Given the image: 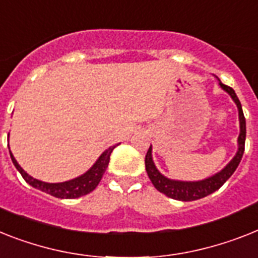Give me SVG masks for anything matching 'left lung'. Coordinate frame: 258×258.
I'll list each match as a JSON object with an SVG mask.
<instances>
[{
  "instance_id": "8db88e82",
  "label": "left lung",
  "mask_w": 258,
  "mask_h": 258,
  "mask_svg": "<svg viewBox=\"0 0 258 258\" xmlns=\"http://www.w3.org/2000/svg\"><path fill=\"white\" fill-rule=\"evenodd\" d=\"M219 85L221 89L225 90L231 95V98L234 100V103H236L238 108L240 135H238L237 154L234 155V158L225 165V168H223L220 172L208 177V179L200 180V181H179V180L168 179V177H165L164 175L159 172L158 168L155 167L154 160H152V148L150 147L147 151V155H146V171H147L148 177H150V180L154 184V187L159 192H162L165 196H168V198L180 200V202H194V200L205 198V196H208V195L213 194L215 190L219 189L233 175V172L238 167L240 162H241L245 150V136H246V123H245V116L244 112H242L241 103H240V100H238L237 95H236L232 87L224 85L221 82H220Z\"/></svg>"
}]
</instances>
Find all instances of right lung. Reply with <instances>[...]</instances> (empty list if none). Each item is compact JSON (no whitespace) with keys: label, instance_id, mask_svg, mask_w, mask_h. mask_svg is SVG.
I'll return each instance as SVG.
<instances>
[{"label":"right lung","instance_id":"1","mask_svg":"<svg viewBox=\"0 0 258 258\" xmlns=\"http://www.w3.org/2000/svg\"><path fill=\"white\" fill-rule=\"evenodd\" d=\"M115 147H116V146H112V147L107 148V150L104 151L103 154L99 156V159L96 160L95 164H94L87 172L81 175V176L75 177V179L73 180L63 181V183H45V181L34 179V177H31L30 175H27L24 169L21 168L20 164L17 163V160L14 159L12 152H10V158H12L13 164L16 165V168L20 171V173L25 179V181L30 184L31 187H34L37 188V189L42 190V192H46V194L51 195L54 198L77 199L81 198V196H85V195L90 194L91 190L95 189L96 185L99 184L102 176H103L104 171H106V168L108 167L110 155Z\"/></svg>","mask_w":258,"mask_h":258}]
</instances>
